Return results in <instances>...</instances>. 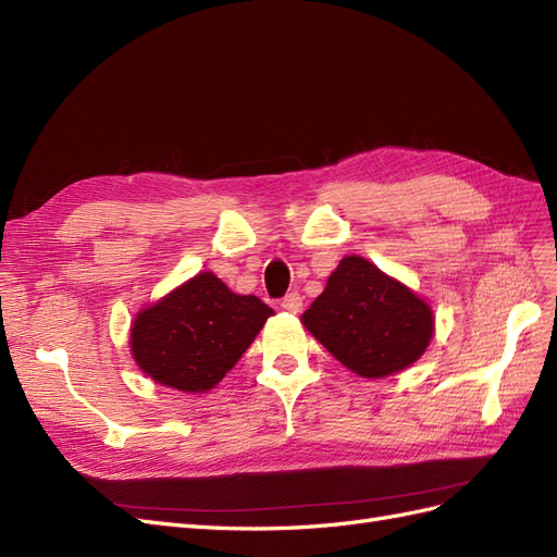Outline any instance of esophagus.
Masks as SVG:
<instances>
[{"label": "esophagus", "mask_w": 557, "mask_h": 557, "mask_svg": "<svg viewBox=\"0 0 557 557\" xmlns=\"http://www.w3.org/2000/svg\"><path fill=\"white\" fill-rule=\"evenodd\" d=\"M280 308L282 310H287V312H301L304 310V296L298 294V292H292V294H287L282 298V304H280Z\"/></svg>", "instance_id": "34e87169"}]
</instances>
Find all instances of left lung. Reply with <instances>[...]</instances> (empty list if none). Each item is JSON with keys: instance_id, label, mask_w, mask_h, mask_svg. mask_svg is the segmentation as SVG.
Masks as SVG:
<instances>
[{"instance_id": "obj_1", "label": "left lung", "mask_w": 557, "mask_h": 557, "mask_svg": "<svg viewBox=\"0 0 557 557\" xmlns=\"http://www.w3.org/2000/svg\"><path fill=\"white\" fill-rule=\"evenodd\" d=\"M301 322L362 379L403 372L421 358L435 334V315L425 298L362 256L341 259Z\"/></svg>"}]
</instances>
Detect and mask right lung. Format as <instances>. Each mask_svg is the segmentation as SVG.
<instances>
[{
  "instance_id": "obj_1",
  "label": "right lung",
  "mask_w": 557,
  "mask_h": 557,
  "mask_svg": "<svg viewBox=\"0 0 557 557\" xmlns=\"http://www.w3.org/2000/svg\"><path fill=\"white\" fill-rule=\"evenodd\" d=\"M273 308L227 289L211 270L178 284L132 322V358L146 376L181 393L219 386L263 330Z\"/></svg>"
}]
</instances>
